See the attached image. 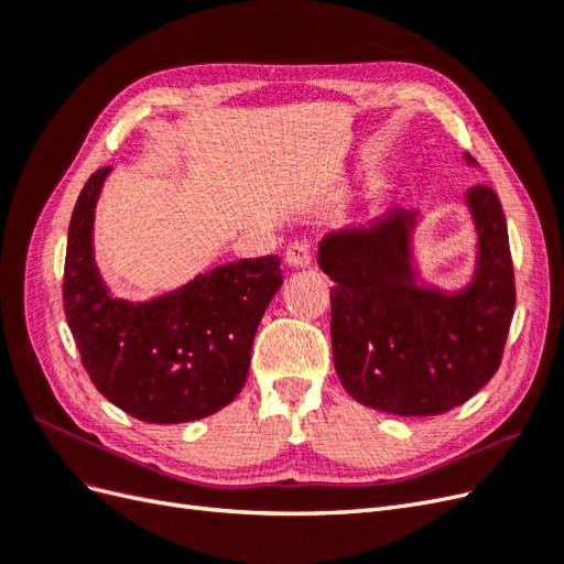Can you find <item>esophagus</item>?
I'll return each mask as SVG.
<instances>
[{"label":"esophagus","instance_id":"34e87169","mask_svg":"<svg viewBox=\"0 0 564 564\" xmlns=\"http://www.w3.org/2000/svg\"><path fill=\"white\" fill-rule=\"evenodd\" d=\"M284 259H286V265H292V268H308L311 261H313L311 245L303 242V240L289 245Z\"/></svg>","mask_w":564,"mask_h":564}]
</instances>
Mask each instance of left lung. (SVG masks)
<instances>
[{"instance_id":"1","label":"left lung","mask_w":564,"mask_h":564,"mask_svg":"<svg viewBox=\"0 0 564 564\" xmlns=\"http://www.w3.org/2000/svg\"><path fill=\"white\" fill-rule=\"evenodd\" d=\"M466 199L480 259L473 284L456 296L414 284V212L392 209L319 242V268L336 282L334 367L352 400L388 414L435 416L468 402L497 373L516 311L513 259L497 193L473 185Z\"/></svg>"}]
</instances>
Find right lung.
<instances>
[{
    "label": "right lung",
    "mask_w": 564,
    "mask_h": 564,
    "mask_svg": "<svg viewBox=\"0 0 564 564\" xmlns=\"http://www.w3.org/2000/svg\"><path fill=\"white\" fill-rule=\"evenodd\" d=\"M110 166L84 183L67 228L63 311L104 398L145 423L216 414L242 390L251 344L282 286L278 256L218 265L150 303L112 299L91 251L94 209Z\"/></svg>",
    "instance_id": "obj_1"
}]
</instances>
